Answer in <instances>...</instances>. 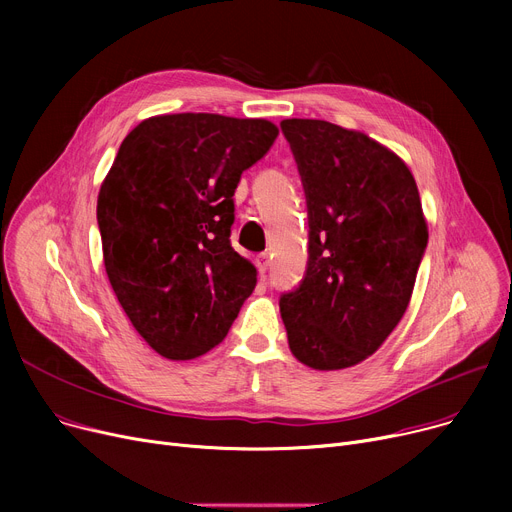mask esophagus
<instances>
[{"mask_svg":"<svg viewBox=\"0 0 512 512\" xmlns=\"http://www.w3.org/2000/svg\"><path fill=\"white\" fill-rule=\"evenodd\" d=\"M257 270H259L261 278L265 280V272L270 270V255H267V253H261V255H257Z\"/></svg>","mask_w":512,"mask_h":512,"instance_id":"34e87169","label":"esophagus"}]
</instances>
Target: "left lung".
<instances>
[{"instance_id":"left-lung-1","label":"left lung","mask_w":512,"mask_h":512,"mask_svg":"<svg viewBox=\"0 0 512 512\" xmlns=\"http://www.w3.org/2000/svg\"><path fill=\"white\" fill-rule=\"evenodd\" d=\"M309 209V261L282 294L292 355L317 371L359 365L405 315L427 247L417 182L394 151L361 130L288 118Z\"/></svg>"}]
</instances>
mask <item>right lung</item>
I'll list each match as a JSON object with an SVG mask.
<instances>
[{
  "instance_id": "right-lung-1",
  "label": "right lung",
  "mask_w": 512,
  "mask_h": 512,
  "mask_svg": "<svg viewBox=\"0 0 512 512\" xmlns=\"http://www.w3.org/2000/svg\"><path fill=\"white\" fill-rule=\"evenodd\" d=\"M278 137L263 118L164 114L134 126L101 182L103 265L132 328L170 361L218 346L257 284L230 245L240 174Z\"/></svg>"
}]
</instances>
